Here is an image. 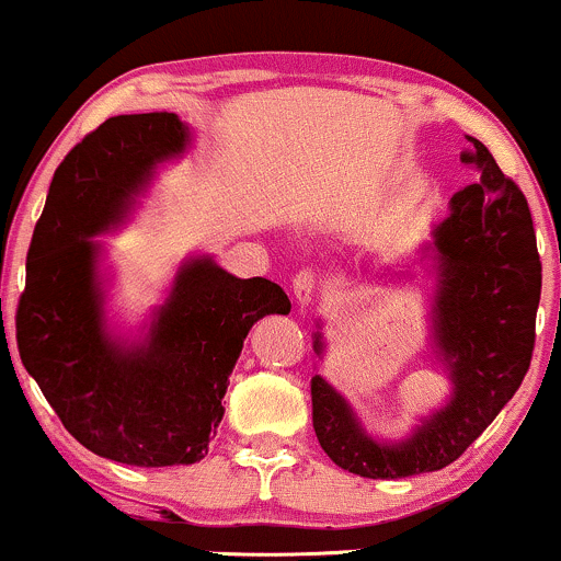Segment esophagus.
Segmentation results:
<instances>
[{"instance_id":"esophagus-1","label":"esophagus","mask_w":561,"mask_h":561,"mask_svg":"<svg viewBox=\"0 0 561 561\" xmlns=\"http://www.w3.org/2000/svg\"><path fill=\"white\" fill-rule=\"evenodd\" d=\"M317 287H319V279H317V272H313V268H300V272L293 276V293H295V298H298L300 306H308V302L313 300Z\"/></svg>"}]
</instances>
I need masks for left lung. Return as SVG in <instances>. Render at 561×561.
I'll return each instance as SVG.
<instances>
[{"label":"left lung","mask_w":561,"mask_h":561,"mask_svg":"<svg viewBox=\"0 0 561 561\" xmlns=\"http://www.w3.org/2000/svg\"><path fill=\"white\" fill-rule=\"evenodd\" d=\"M461 163L474 182L450 197L424 259L435 268L433 347L448 369L450 398L401 443L366 435L356 411L317 375L313 430L337 467L369 480L435 472L459 459L512 401L530 369L540 302V255L527 199L488 147L467 137ZM317 356L324 340L317 332Z\"/></svg>","instance_id":"1"}]
</instances>
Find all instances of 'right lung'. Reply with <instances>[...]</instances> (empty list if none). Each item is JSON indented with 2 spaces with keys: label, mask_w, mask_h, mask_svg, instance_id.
<instances>
[{
  "label": "right lung",
  "mask_w": 561,
  "mask_h": 561,
  "mask_svg": "<svg viewBox=\"0 0 561 561\" xmlns=\"http://www.w3.org/2000/svg\"><path fill=\"white\" fill-rule=\"evenodd\" d=\"M176 113L115 115L57 165L18 302L21 362L83 448L131 467L195 465L224 416L250 327L289 313L285 289L237 279L210 255L184 261L150 330L111 337L92 240L124 224L160 163L184 156Z\"/></svg>",
  "instance_id": "right-lung-1"
}]
</instances>
